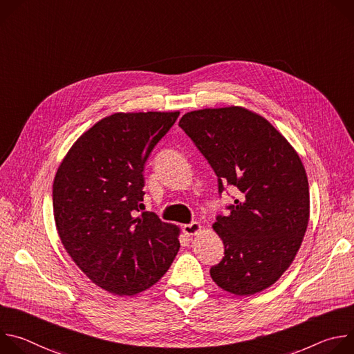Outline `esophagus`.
Instances as JSON below:
<instances>
[{
    "label": "esophagus",
    "mask_w": 354,
    "mask_h": 354,
    "mask_svg": "<svg viewBox=\"0 0 354 354\" xmlns=\"http://www.w3.org/2000/svg\"><path fill=\"white\" fill-rule=\"evenodd\" d=\"M182 230H183L185 235L192 236V235H196V234H198L201 231V225L198 223H190V224H185L182 227Z\"/></svg>",
    "instance_id": "esophagus-1"
}]
</instances>
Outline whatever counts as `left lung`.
<instances>
[{"label":"left lung","instance_id":"8db88e82","mask_svg":"<svg viewBox=\"0 0 354 354\" xmlns=\"http://www.w3.org/2000/svg\"><path fill=\"white\" fill-rule=\"evenodd\" d=\"M179 126L238 198L213 224L224 258L210 269L235 295L274 284L292 263L310 220V187L297 151L265 118L241 106L187 112Z\"/></svg>","mask_w":354,"mask_h":354}]
</instances>
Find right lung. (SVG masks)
Masks as SVG:
<instances>
[{"label":"right lung","instance_id":"add662e5","mask_svg":"<svg viewBox=\"0 0 354 354\" xmlns=\"http://www.w3.org/2000/svg\"><path fill=\"white\" fill-rule=\"evenodd\" d=\"M179 112L113 113L70 148L53 182V213L62 243L100 288L134 295L172 265L179 227L142 212L144 164Z\"/></svg>","mask_w":354,"mask_h":354}]
</instances>
